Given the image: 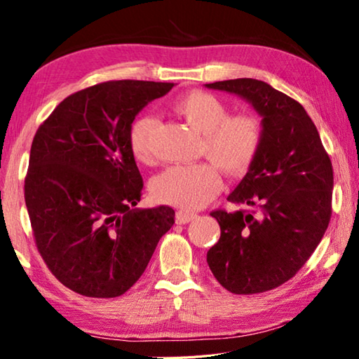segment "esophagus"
<instances>
[{
  "label": "esophagus",
  "mask_w": 359,
  "mask_h": 359,
  "mask_svg": "<svg viewBox=\"0 0 359 359\" xmlns=\"http://www.w3.org/2000/svg\"><path fill=\"white\" fill-rule=\"evenodd\" d=\"M196 216L197 215H194V212H189V211H178L176 212L175 219H176V224H187L191 222Z\"/></svg>",
  "instance_id": "1"
}]
</instances>
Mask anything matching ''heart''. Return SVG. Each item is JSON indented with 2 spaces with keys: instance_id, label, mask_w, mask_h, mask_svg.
Returning <instances> with one entry per match:
<instances>
[{
  "instance_id": "heart-1",
  "label": "heart",
  "mask_w": 359,
  "mask_h": 359,
  "mask_svg": "<svg viewBox=\"0 0 359 359\" xmlns=\"http://www.w3.org/2000/svg\"><path fill=\"white\" fill-rule=\"evenodd\" d=\"M173 110L203 135L202 153L212 162L194 165H173L163 170L153 181V196L163 205L181 210H198L221 191V167L229 175H241L259 153L263 129L252 113L229 115L224 100L206 91H191L173 102ZM156 128L151 115H140L129 128V147L137 161L151 159L149 140Z\"/></svg>"
}]
</instances>
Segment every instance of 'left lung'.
I'll return each instance as SVG.
<instances>
[{"label":"left lung","mask_w":359,"mask_h":359,"mask_svg":"<svg viewBox=\"0 0 359 359\" xmlns=\"http://www.w3.org/2000/svg\"><path fill=\"white\" fill-rule=\"evenodd\" d=\"M205 86L246 99L262 116L263 129L257 157L227 198L246 210L211 212L221 238L206 262L231 293L273 290L304 266L328 229L331 159L304 107L271 85L235 79Z\"/></svg>","instance_id":"1"}]
</instances>
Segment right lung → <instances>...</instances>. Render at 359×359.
<instances>
[{
  "mask_svg": "<svg viewBox=\"0 0 359 359\" xmlns=\"http://www.w3.org/2000/svg\"><path fill=\"white\" fill-rule=\"evenodd\" d=\"M173 86L104 81L67 96L36 132L25 203L41 257L75 293L121 297L175 224L170 206L132 208L143 180L129 147L137 113Z\"/></svg>",
  "mask_w": 359,
  "mask_h": 359,
  "instance_id": "right-lung-1",
  "label": "right lung"
}]
</instances>
